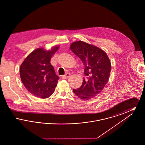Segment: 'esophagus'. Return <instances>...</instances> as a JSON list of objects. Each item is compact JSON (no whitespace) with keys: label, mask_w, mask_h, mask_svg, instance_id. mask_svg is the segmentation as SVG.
Segmentation results:
<instances>
[{"label":"esophagus","mask_w":145,"mask_h":145,"mask_svg":"<svg viewBox=\"0 0 145 145\" xmlns=\"http://www.w3.org/2000/svg\"><path fill=\"white\" fill-rule=\"evenodd\" d=\"M70 76H71V74L70 73H66L65 75L62 76V79H66L68 78H69Z\"/></svg>","instance_id":"1"}]
</instances>
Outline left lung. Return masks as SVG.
I'll use <instances>...</instances> for the list:
<instances>
[{
  "instance_id": "obj_1",
  "label": "left lung",
  "mask_w": 145,
  "mask_h": 145,
  "mask_svg": "<svg viewBox=\"0 0 145 145\" xmlns=\"http://www.w3.org/2000/svg\"><path fill=\"white\" fill-rule=\"evenodd\" d=\"M69 48L83 62L84 74L87 76L73 92L78 98L89 100L99 94L108 83L111 69L110 59L103 50L85 42H73Z\"/></svg>"
}]
</instances>
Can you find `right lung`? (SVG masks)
I'll return each mask as SVG.
<instances>
[{
	"label": "right lung",
	"mask_w": 145,
	"mask_h": 145,
	"mask_svg": "<svg viewBox=\"0 0 145 145\" xmlns=\"http://www.w3.org/2000/svg\"><path fill=\"white\" fill-rule=\"evenodd\" d=\"M59 48V46H55L48 50L42 47L36 49L20 66L22 83L27 90L36 97L47 98L55 91L59 78L55 74L50 59Z\"/></svg>",
	"instance_id": "add662e5"
}]
</instances>
